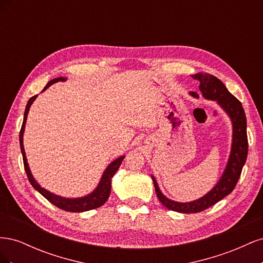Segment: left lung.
Returning <instances> with one entry per match:
<instances>
[{
    "mask_svg": "<svg viewBox=\"0 0 263 263\" xmlns=\"http://www.w3.org/2000/svg\"><path fill=\"white\" fill-rule=\"evenodd\" d=\"M200 81V90L203 97L208 100L216 101L220 107L229 115L233 123V144L226 169L218 183L210 192L196 201L189 203H179L165 197L159 189L156 179L153 177L156 194L163 206L179 213H198L222 200L233 192L243 168L248 155V137H247V119L241 103L230 93L219 79L209 73H196L192 76ZM191 95L197 98L198 95L191 92Z\"/></svg>",
    "mask_w": 263,
    "mask_h": 263,
    "instance_id": "left-lung-1",
    "label": "left lung"
}]
</instances>
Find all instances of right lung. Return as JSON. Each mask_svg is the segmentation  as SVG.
<instances>
[{"mask_svg":"<svg viewBox=\"0 0 263 263\" xmlns=\"http://www.w3.org/2000/svg\"><path fill=\"white\" fill-rule=\"evenodd\" d=\"M65 78H55L53 80L49 81L47 83V85L44 87L45 91L46 89L58 81H65ZM37 98V95H34L33 98H30L29 101L27 102V105L25 108V113H24V119H23V124H22V128L20 132V145H21V150H22V155H23V162H24V168H25L27 178L30 182V184L33 185V187L35 190H37L39 193H41L44 197H46L50 203H52L54 206H57L60 210L67 211V212H73V213H80V212H85V211H90V210H94L98 209L100 206H102L104 204L107 198L109 196L110 193V182H112V178L115 174V172L117 171V169L121 165L123 159L125 158L124 156L117 158L116 160H114L112 163H110L106 170L104 171L102 176V179L99 183L98 187L95 189L93 192L89 195H86L84 197H79V198H66V197H61L58 195H54L52 193H50L49 191L45 190L44 187H42L41 185L38 184L36 182V180L34 179L33 174H31L29 166L27 163V159H26V155H25V150H24V146H23V134H24V129H25V124H26V119H27V114L30 105L33 104V102L35 101V99Z\"/></svg>","mask_w":263,"mask_h":263,"instance_id":"obj_1","label":"right lung"}]
</instances>
